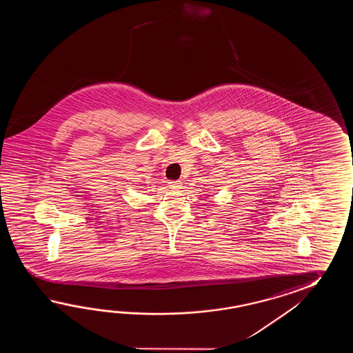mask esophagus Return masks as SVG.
I'll use <instances>...</instances> for the list:
<instances>
[{
    "label": "esophagus",
    "instance_id": "1",
    "mask_svg": "<svg viewBox=\"0 0 353 353\" xmlns=\"http://www.w3.org/2000/svg\"><path fill=\"white\" fill-rule=\"evenodd\" d=\"M168 187L176 190V189L181 188V181H179V180H170V181H168Z\"/></svg>",
    "mask_w": 353,
    "mask_h": 353
}]
</instances>
